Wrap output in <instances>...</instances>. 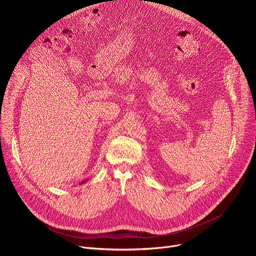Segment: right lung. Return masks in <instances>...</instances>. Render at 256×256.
Listing matches in <instances>:
<instances>
[{"instance_id":"right-lung-1","label":"right lung","mask_w":256,"mask_h":256,"mask_svg":"<svg viewBox=\"0 0 256 256\" xmlns=\"http://www.w3.org/2000/svg\"><path fill=\"white\" fill-rule=\"evenodd\" d=\"M82 184H84V181H83V182H82Z\"/></svg>"}]
</instances>
